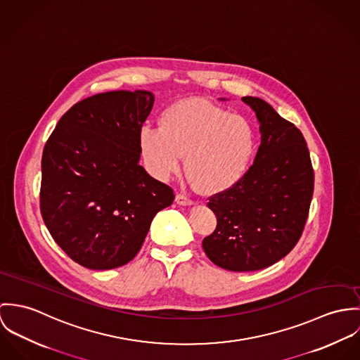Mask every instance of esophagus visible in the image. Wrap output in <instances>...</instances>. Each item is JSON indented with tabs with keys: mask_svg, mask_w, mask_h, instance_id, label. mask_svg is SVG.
<instances>
[{
	"mask_svg": "<svg viewBox=\"0 0 360 360\" xmlns=\"http://www.w3.org/2000/svg\"><path fill=\"white\" fill-rule=\"evenodd\" d=\"M175 201H176V204H179V205H192V204H193L192 200L189 199V198H186V196L182 195V193H176Z\"/></svg>",
	"mask_w": 360,
	"mask_h": 360,
	"instance_id": "1",
	"label": "esophagus"
}]
</instances>
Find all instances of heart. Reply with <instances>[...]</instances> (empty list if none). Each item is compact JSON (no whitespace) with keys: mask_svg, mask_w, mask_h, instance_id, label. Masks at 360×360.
Listing matches in <instances>:
<instances>
[{"mask_svg":"<svg viewBox=\"0 0 360 360\" xmlns=\"http://www.w3.org/2000/svg\"><path fill=\"white\" fill-rule=\"evenodd\" d=\"M139 146L159 179L178 172L185 156V171L200 192L215 195L235 186L247 172L255 134L243 116L186 98L161 112L159 128L141 129Z\"/></svg>","mask_w":360,"mask_h":360,"instance_id":"1","label":"heart"}]
</instances>
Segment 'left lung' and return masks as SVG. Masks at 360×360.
<instances>
[{
	"mask_svg": "<svg viewBox=\"0 0 360 360\" xmlns=\"http://www.w3.org/2000/svg\"><path fill=\"white\" fill-rule=\"evenodd\" d=\"M241 101L259 121L261 145L239 182L210 198L217 228L202 240V250L219 268L250 272L294 248L308 219L315 175L301 131L265 101Z\"/></svg>",
	"mask_w": 360,
	"mask_h": 360,
	"instance_id": "1",
	"label": "left lung"
}]
</instances>
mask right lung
<instances>
[{
    "label": "right lung",
    "mask_w": 360,
    "mask_h": 360,
    "mask_svg": "<svg viewBox=\"0 0 360 360\" xmlns=\"http://www.w3.org/2000/svg\"><path fill=\"white\" fill-rule=\"evenodd\" d=\"M155 103L149 91H110L72 106L41 160L40 210L58 245L81 266L106 271L141 250L172 189L142 165L139 132Z\"/></svg>",
    "instance_id": "right-lung-1"
}]
</instances>
